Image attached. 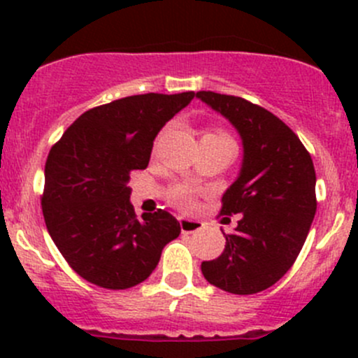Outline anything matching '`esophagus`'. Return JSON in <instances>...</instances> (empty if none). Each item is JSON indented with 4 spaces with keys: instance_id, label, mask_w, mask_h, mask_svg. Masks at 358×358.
Segmentation results:
<instances>
[{
    "instance_id": "obj_1",
    "label": "esophagus",
    "mask_w": 358,
    "mask_h": 358,
    "mask_svg": "<svg viewBox=\"0 0 358 358\" xmlns=\"http://www.w3.org/2000/svg\"><path fill=\"white\" fill-rule=\"evenodd\" d=\"M180 227H182L183 234H194V232H199L202 227H204V223L199 222V220L180 218Z\"/></svg>"
}]
</instances>
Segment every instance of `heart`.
<instances>
[{"mask_svg": "<svg viewBox=\"0 0 358 358\" xmlns=\"http://www.w3.org/2000/svg\"><path fill=\"white\" fill-rule=\"evenodd\" d=\"M202 138H223V140H232L229 135H227L225 131H222V129H213V131H208L206 133ZM171 201L175 202V204H178L180 208H192L194 206V199H192V192H190L189 189H176L173 190L171 194Z\"/></svg>", "mask_w": 358, "mask_h": 358, "instance_id": "b5f03b06", "label": "heart"}]
</instances>
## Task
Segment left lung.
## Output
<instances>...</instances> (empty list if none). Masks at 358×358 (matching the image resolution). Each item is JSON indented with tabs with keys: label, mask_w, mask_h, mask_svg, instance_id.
<instances>
[{
	"label": "left lung",
	"mask_w": 358,
	"mask_h": 358,
	"mask_svg": "<svg viewBox=\"0 0 358 358\" xmlns=\"http://www.w3.org/2000/svg\"><path fill=\"white\" fill-rule=\"evenodd\" d=\"M225 115L244 145L243 168L222 197L220 215H243L222 255L202 262L209 284L255 294L282 279L298 258L317 211L315 168L294 131L272 112L241 96L197 92Z\"/></svg>",
	"instance_id": "obj_1"
}]
</instances>
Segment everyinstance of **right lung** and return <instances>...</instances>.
Masks as SVG:
<instances>
[{
    "label": "right lung",
    "instance_id": "add662e5",
    "mask_svg": "<svg viewBox=\"0 0 358 358\" xmlns=\"http://www.w3.org/2000/svg\"><path fill=\"white\" fill-rule=\"evenodd\" d=\"M194 92L124 96L79 115L45 164L43 216L53 243L78 275L106 289H128L157 266L180 236L168 211L135 215L128 187L149 166L159 129L190 103Z\"/></svg>",
    "mask_w": 358,
    "mask_h": 358
}]
</instances>
